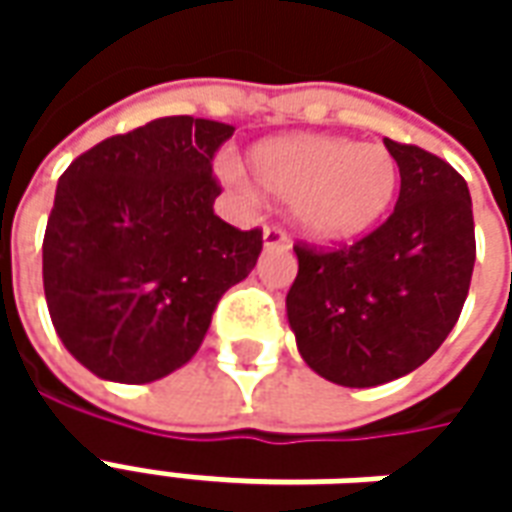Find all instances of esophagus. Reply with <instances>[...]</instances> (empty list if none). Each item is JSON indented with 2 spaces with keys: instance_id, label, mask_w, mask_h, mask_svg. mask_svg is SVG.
Masks as SVG:
<instances>
[{
  "instance_id": "esophagus-1",
  "label": "esophagus",
  "mask_w": 512,
  "mask_h": 512,
  "mask_svg": "<svg viewBox=\"0 0 512 512\" xmlns=\"http://www.w3.org/2000/svg\"><path fill=\"white\" fill-rule=\"evenodd\" d=\"M263 244L266 246H285L288 244V233L279 224H268L263 230Z\"/></svg>"
}]
</instances>
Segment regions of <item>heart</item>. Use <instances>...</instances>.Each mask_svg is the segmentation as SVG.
<instances>
[{"label":"heart","mask_w":512,"mask_h":512,"mask_svg":"<svg viewBox=\"0 0 512 512\" xmlns=\"http://www.w3.org/2000/svg\"><path fill=\"white\" fill-rule=\"evenodd\" d=\"M260 186L293 202L299 224L321 241L365 233L395 197L397 164L381 145H356L340 136H290L255 147ZM230 178L238 172L230 169Z\"/></svg>","instance_id":"b5f03b06"}]
</instances>
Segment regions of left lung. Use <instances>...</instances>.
<instances>
[{
	"label": "left lung",
	"instance_id": "obj_1",
	"mask_svg": "<svg viewBox=\"0 0 512 512\" xmlns=\"http://www.w3.org/2000/svg\"><path fill=\"white\" fill-rule=\"evenodd\" d=\"M400 169L395 211L354 244H296L288 321L304 362L340 386H378L436 354L474 268L466 180L417 145L384 139Z\"/></svg>",
	"mask_w": 512,
	"mask_h": 512
}]
</instances>
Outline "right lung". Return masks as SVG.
<instances>
[{
    "instance_id": "1",
    "label": "right lung",
    "mask_w": 512,
    "mask_h": 512,
    "mask_svg": "<svg viewBox=\"0 0 512 512\" xmlns=\"http://www.w3.org/2000/svg\"><path fill=\"white\" fill-rule=\"evenodd\" d=\"M235 128L158 117L62 172L43 235V290L62 345L90 373L150 384L197 354L213 310L249 277L263 230L213 213V156Z\"/></svg>"
}]
</instances>
